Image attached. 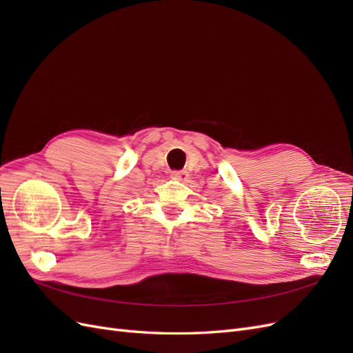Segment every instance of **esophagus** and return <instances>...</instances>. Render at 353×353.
Here are the masks:
<instances>
[{
	"label": "esophagus",
	"mask_w": 353,
	"mask_h": 353,
	"mask_svg": "<svg viewBox=\"0 0 353 353\" xmlns=\"http://www.w3.org/2000/svg\"><path fill=\"white\" fill-rule=\"evenodd\" d=\"M170 178L176 181V183H187L190 175H188L187 170H174V172L170 174Z\"/></svg>",
	"instance_id": "esophagus-1"
}]
</instances>
